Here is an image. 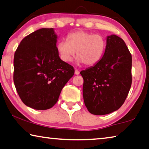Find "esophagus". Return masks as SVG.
Instances as JSON below:
<instances>
[{
	"label": "esophagus",
	"mask_w": 149,
	"mask_h": 149,
	"mask_svg": "<svg viewBox=\"0 0 149 149\" xmlns=\"http://www.w3.org/2000/svg\"><path fill=\"white\" fill-rule=\"evenodd\" d=\"M75 75H79V72L78 71V70L77 69L75 70Z\"/></svg>",
	"instance_id": "esophagus-1"
}]
</instances>
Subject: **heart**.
<instances>
[{
	"instance_id": "1",
	"label": "heart",
	"mask_w": 149,
	"mask_h": 149,
	"mask_svg": "<svg viewBox=\"0 0 149 149\" xmlns=\"http://www.w3.org/2000/svg\"><path fill=\"white\" fill-rule=\"evenodd\" d=\"M107 41L101 35L94 34L83 30L68 35L66 41H60L56 49L62 61L70 62L77 52L79 63L93 65L99 62L104 55Z\"/></svg>"
}]
</instances>
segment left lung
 Returning <instances> with one entry per match:
<instances>
[{"label": "left lung", "mask_w": 149, "mask_h": 149, "mask_svg": "<svg viewBox=\"0 0 149 149\" xmlns=\"http://www.w3.org/2000/svg\"><path fill=\"white\" fill-rule=\"evenodd\" d=\"M132 54L123 40L115 35L107 37L101 60L80 72L84 102L90 113L105 115L122 107L132 85Z\"/></svg>", "instance_id": "obj_1"}]
</instances>
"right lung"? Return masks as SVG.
I'll return each mask as SVG.
<instances>
[{
	"mask_svg": "<svg viewBox=\"0 0 149 149\" xmlns=\"http://www.w3.org/2000/svg\"><path fill=\"white\" fill-rule=\"evenodd\" d=\"M53 28H42L25 37L14 53V83L22 101L35 110L56 104L62 88L74 74L60 58Z\"/></svg>",
	"mask_w": 149,
	"mask_h": 149,
	"instance_id": "1",
	"label": "right lung"
}]
</instances>
